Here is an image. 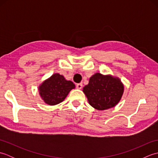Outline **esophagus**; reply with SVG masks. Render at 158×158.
Returning <instances> with one entry per match:
<instances>
[{
  "label": "esophagus",
  "instance_id": "34e87169",
  "mask_svg": "<svg viewBox=\"0 0 158 158\" xmlns=\"http://www.w3.org/2000/svg\"><path fill=\"white\" fill-rule=\"evenodd\" d=\"M82 83H77V84L76 85V88L77 89H81L82 88Z\"/></svg>",
  "mask_w": 158,
  "mask_h": 158
}]
</instances>
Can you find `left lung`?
Wrapping results in <instances>:
<instances>
[{
  "instance_id": "8db88e82",
  "label": "left lung",
  "mask_w": 158,
  "mask_h": 158,
  "mask_svg": "<svg viewBox=\"0 0 158 158\" xmlns=\"http://www.w3.org/2000/svg\"><path fill=\"white\" fill-rule=\"evenodd\" d=\"M83 91L90 105L98 110H105L119 102L123 86L118 79L96 73L90 77L88 85L83 88Z\"/></svg>"
}]
</instances>
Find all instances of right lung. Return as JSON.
<instances>
[{"label": "right lung", "instance_id": "add662e5", "mask_svg": "<svg viewBox=\"0 0 158 158\" xmlns=\"http://www.w3.org/2000/svg\"><path fill=\"white\" fill-rule=\"evenodd\" d=\"M75 85L70 81H66L62 75L56 73L43 82L39 87L40 94L45 102L55 105L62 102Z\"/></svg>", "mask_w": 158, "mask_h": 158}]
</instances>
